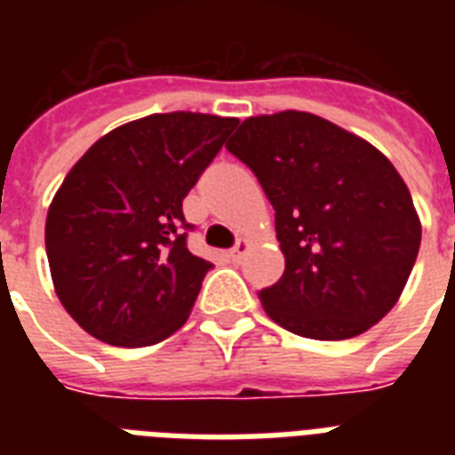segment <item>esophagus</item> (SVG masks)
<instances>
[{"label": "esophagus", "instance_id": "esophagus-1", "mask_svg": "<svg viewBox=\"0 0 455 455\" xmlns=\"http://www.w3.org/2000/svg\"><path fill=\"white\" fill-rule=\"evenodd\" d=\"M250 250V243L248 238H238V243H235L234 248H231V252H228V257L234 259V262H241L243 257H245V252Z\"/></svg>", "mask_w": 455, "mask_h": 455}]
</instances>
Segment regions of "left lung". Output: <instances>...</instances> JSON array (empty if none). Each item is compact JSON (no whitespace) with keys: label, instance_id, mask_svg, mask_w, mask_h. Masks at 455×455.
I'll use <instances>...</instances> for the list:
<instances>
[{"label":"left lung","instance_id":"1","mask_svg":"<svg viewBox=\"0 0 455 455\" xmlns=\"http://www.w3.org/2000/svg\"><path fill=\"white\" fill-rule=\"evenodd\" d=\"M227 148L276 210L285 271L259 292L271 321L311 339L356 338L378 323L402 298L423 234L395 164L302 110L243 120Z\"/></svg>","mask_w":455,"mask_h":455}]
</instances>
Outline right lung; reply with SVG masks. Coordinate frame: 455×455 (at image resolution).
Listing matches in <instances>:
<instances>
[{
	"label": "right lung",
	"mask_w": 455,
	"mask_h": 455,
	"mask_svg": "<svg viewBox=\"0 0 455 455\" xmlns=\"http://www.w3.org/2000/svg\"><path fill=\"white\" fill-rule=\"evenodd\" d=\"M235 117L156 113L101 137L46 212L60 304L113 347L163 342L186 323L212 264L186 248L181 203L235 130Z\"/></svg>",
	"instance_id": "obj_1"
}]
</instances>
